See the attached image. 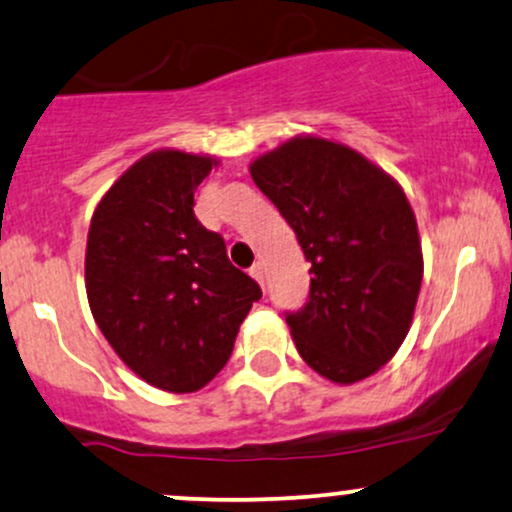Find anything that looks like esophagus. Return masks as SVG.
Returning <instances> with one entry per match:
<instances>
[{
    "instance_id": "1",
    "label": "esophagus",
    "mask_w": 512,
    "mask_h": 512,
    "mask_svg": "<svg viewBox=\"0 0 512 512\" xmlns=\"http://www.w3.org/2000/svg\"><path fill=\"white\" fill-rule=\"evenodd\" d=\"M250 277L255 279L257 284H265V267H262V262H255V265L250 267Z\"/></svg>"
}]
</instances>
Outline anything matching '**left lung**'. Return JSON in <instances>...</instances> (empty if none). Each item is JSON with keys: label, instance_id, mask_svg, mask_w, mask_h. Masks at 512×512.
<instances>
[{"label": "left lung", "instance_id": "left-lung-1", "mask_svg": "<svg viewBox=\"0 0 512 512\" xmlns=\"http://www.w3.org/2000/svg\"><path fill=\"white\" fill-rule=\"evenodd\" d=\"M250 174L294 228L311 294L289 313L303 362L340 386L379 372L406 340L423 282V247L401 184L350 145L294 136Z\"/></svg>", "mask_w": 512, "mask_h": 512}]
</instances>
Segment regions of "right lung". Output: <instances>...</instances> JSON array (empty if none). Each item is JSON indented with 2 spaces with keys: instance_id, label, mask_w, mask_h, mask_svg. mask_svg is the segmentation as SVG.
<instances>
[{
  "instance_id": "right-lung-1",
  "label": "right lung",
  "mask_w": 512,
  "mask_h": 512,
  "mask_svg": "<svg viewBox=\"0 0 512 512\" xmlns=\"http://www.w3.org/2000/svg\"><path fill=\"white\" fill-rule=\"evenodd\" d=\"M213 167V155L153 150L111 184L89 223L92 316L133 374L170 393L204 389L226 367L262 296L194 216V192Z\"/></svg>"
}]
</instances>
